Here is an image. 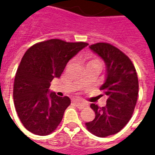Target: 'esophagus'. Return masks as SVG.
I'll list each match as a JSON object with an SVG mask.
<instances>
[{
    "mask_svg": "<svg viewBox=\"0 0 155 155\" xmlns=\"http://www.w3.org/2000/svg\"><path fill=\"white\" fill-rule=\"evenodd\" d=\"M73 103L77 107V108H84L85 107H86L87 106V104H85V103H82L81 101H80V100H77V99H75V100H74L73 101Z\"/></svg>",
    "mask_w": 155,
    "mask_h": 155,
    "instance_id": "1",
    "label": "esophagus"
}]
</instances>
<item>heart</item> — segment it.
<instances>
[{"label":"heart","mask_w":155,"mask_h":155,"mask_svg":"<svg viewBox=\"0 0 155 155\" xmlns=\"http://www.w3.org/2000/svg\"><path fill=\"white\" fill-rule=\"evenodd\" d=\"M90 63H97V62L96 60H92V61H91Z\"/></svg>","instance_id":"1"}]
</instances>
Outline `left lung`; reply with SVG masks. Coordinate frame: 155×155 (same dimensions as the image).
<instances>
[{"instance_id":"8db88e82","label":"left lung","mask_w":155,"mask_h":155,"mask_svg":"<svg viewBox=\"0 0 155 155\" xmlns=\"http://www.w3.org/2000/svg\"><path fill=\"white\" fill-rule=\"evenodd\" d=\"M89 48L105 64V81L100 90L108 96V100L102 108L91 104L96 116L86 126L92 134L105 137L116 134L130 120L137 100L138 79L130 58L115 47L101 42Z\"/></svg>"}]
</instances>
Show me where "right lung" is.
<instances>
[{
	"label": "right lung",
	"mask_w": 155,
	"mask_h": 155,
	"mask_svg": "<svg viewBox=\"0 0 155 155\" xmlns=\"http://www.w3.org/2000/svg\"><path fill=\"white\" fill-rule=\"evenodd\" d=\"M87 46L86 42L51 39L25 52L15 75L13 100L20 120L29 131L46 136L59 125L71 102L69 97H58L49 87L54 78L61 76L69 60Z\"/></svg>",
	"instance_id": "obj_1"
}]
</instances>
